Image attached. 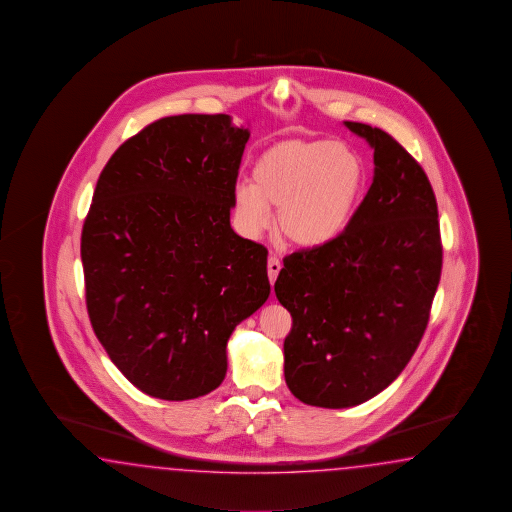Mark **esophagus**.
I'll list each match as a JSON object with an SVG mask.
<instances>
[{"label":"esophagus","instance_id":"1","mask_svg":"<svg viewBox=\"0 0 512 512\" xmlns=\"http://www.w3.org/2000/svg\"><path fill=\"white\" fill-rule=\"evenodd\" d=\"M279 272H281V262H279L277 257H270V259H268V277H270V283H275Z\"/></svg>","mask_w":512,"mask_h":512}]
</instances>
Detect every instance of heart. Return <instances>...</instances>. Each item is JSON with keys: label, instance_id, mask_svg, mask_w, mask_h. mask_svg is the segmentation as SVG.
I'll use <instances>...</instances> for the list:
<instances>
[{"label": "heart", "instance_id": "heart-1", "mask_svg": "<svg viewBox=\"0 0 512 512\" xmlns=\"http://www.w3.org/2000/svg\"><path fill=\"white\" fill-rule=\"evenodd\" d=\"M364 159L332 139H284L264 148L251 169V182L233 191L240 229L255 237L270 226L277 209V237L299 250H316L338 239L362 200Z\"/></svg>", "mask_w": 512, "mask_h": 512}]
</instances>
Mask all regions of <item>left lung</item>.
<instances>
[{"label":"left lung","instance_id":"1","mask_svg":"<svg viewBox=\"0 0 512 512\" xmlns=\"http://www.w3.org/2000/svg\"><path fill=\"white\" fill-rule=\"evenodd\" d=\"M375 150V176L340 237L286 255L275 296L292 316L284 380L318 408H351L384 391L417 351L441 279L432 185L380 128L345 121Z\"/></svg>","mask_w":512,"mask_h":512}]
</instances>
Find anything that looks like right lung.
Wrapping results in <instances>:
<instances>
[{
  "label": "right lung",
  "mask_w": 512,
  "mask_h": 512,
  "mask_svg": "<svg viewBox=\"0 0 512 512\" xmlns=\"http://www.w3.org/2000/svg\"><path fill=\"white\" fill-rule=\"evenodd\" d=\"M248 128L163 117L106 163L80 257L91 327L115 367L163 400L204 397L229 336L270 296L268 250L229 224Z\"/></svg>",
  "instance_id": "1"
}]
</instances>
